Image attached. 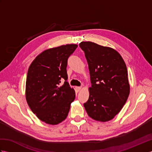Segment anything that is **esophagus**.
Returning <instances> with one entry per match:
<instances>
[{
	"mask_svg": "<svg viewBox=\"0 0 152 152\" xmlns=\"http://www.w3.org/2000/svg\"><path fill=\"white\" fill-rule=\"evenodd\" d=\"M75 88H76V90L77 91H80V90L82 89V88H81V87H76Z\"/></svg>",
	"mask_w": 152,
	"mask_h": 152,
	"instance_id": "obj_1",
	"label": "esophagus"
}]
</instances>
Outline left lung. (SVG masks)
I'll return each instance as SVG.
<instances>
[{
    "mask_svg": "<svg viewBox=\"0 0 152 152\" xmlns=\"http://www.w3.org/2000/svg\"><path fill=\"white\" fill-rule=\"evenodd\" d=\"M79 46L84 51L91 83L89 99L83 106L90 118L108 121L121 111L129 95L127 66L112 48L91 42H82Z\"/></svg>",
    "mask_w": 152,
    "mask_h": 152,
    "instance_id": "obj_1",
    "label": "left lung"
}]
</instances>
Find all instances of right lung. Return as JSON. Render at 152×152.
<instances>
[{"label": "right lung", "instance_id": "add662e5", "mask_svg": "<svg viewBox=\"0 0 152 152\" xmlns=\"http://www.w3.org/2000/svg\"><path fill=\"white\" fill-rule=\"evenodd\" d=\"M77 47V44H66L48 49L28 68L25 88L27 104L37 118L47 124L64 121L75 99V91L66 82V66L68 58Z\"/></svg>", "mask_w": 152, "mask_h": 152}]
</instances>
